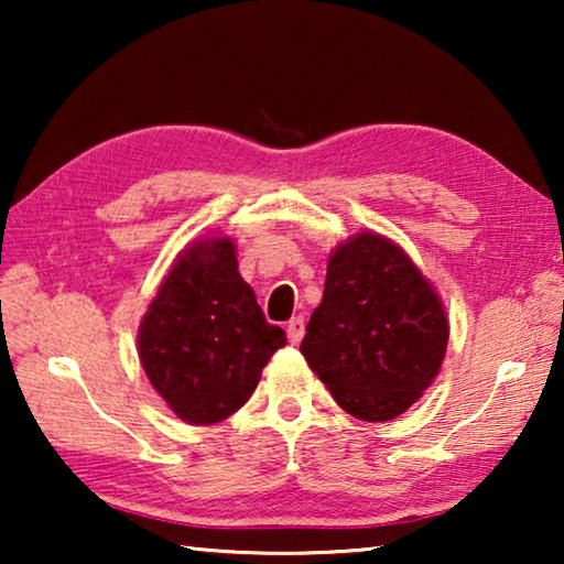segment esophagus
Returning <instances> with one entry per match:
<instances>
[{
  "mask_svg": "<svg viewBox=\"0 0 564 564\" xmlns=\"http://www.w3.org/2000/svg\"><path fill=\"white\" fill-rule=\"evenodd\" d=\"M303 333H305V321H303V316L291 318L289 326H285V336H289V340L293 343V346H299V343L303 340Z\"/></svg>",
  "mask_w": 564,
  "mask_h": 564,
  "instance_id": "1",
  "label": "esophagus"
}]
</instances>
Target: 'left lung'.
<instances>
[{
  "instance_id": "8db88e82",
  "label": "left lung",
  "mask_w": 564,
  "mask_h": 564,
  "mask_svg": "<svg viewBox=\"0 0 564 564\" xmlns=\"http://www.w3.org/2000/svg\"><path fill=\"white\" fill-rule=\"evenodd\" d=\"M445 348L443 303L395 243L360 234L336 248L301 352L346 413L370 423L405 413Z\"/></svg>"
}]
</instances>
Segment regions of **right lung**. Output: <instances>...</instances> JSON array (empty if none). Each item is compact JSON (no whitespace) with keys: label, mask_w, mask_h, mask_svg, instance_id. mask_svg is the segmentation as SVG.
Masks as SVG:
<instances>
[{"label":"right lung","mask_w":564,"mask_h":564,"mask_svg":"<svg viewBox=\"0 0 564 564\" xmlns=\"http://www.w3.org/2000/svg\"><path fill=\"white\" fill-rule=\"evenodd\" d=\"M228 238L198 241L161 283L139 330L144 370L174 413L194 425L234 415L259 386L285 333L265 321Z\"/></svg>","instance_id":"obj_1"}]
</instances>
